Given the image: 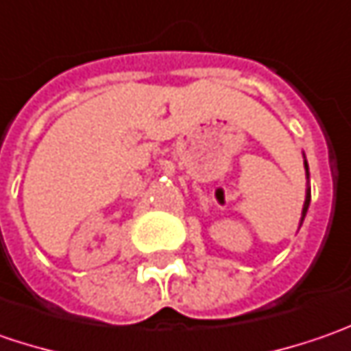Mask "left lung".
Returning <instances> with one entry per match:
<instances>
[{
	"mask_svg": "<svg viewBox=\"0 0 351 351\" xmlns=\"http://www.w3.org/2000/svg\"><path fill=\"white\" fill-rule=\"evenodd\" d=\"M304 171H306V192H304V204H302V214H300V226L304 221V216L308 212V206H311V175H308V162L304 159Z\"/></svg>",
	"mask_w": 351,
	"mask_h": 351,
	"instance_id": "8db88e82",
	"label": "left lung"
}]
</instances>
